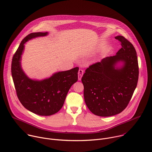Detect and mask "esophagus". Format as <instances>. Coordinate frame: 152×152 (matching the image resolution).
<instances>
[{
    "label": "esophagus",
    "instance_id": "1",
    "mask_svg": "<svg viewBox=\"0 0 152 152\" xmlns=\"http://www.w3.org/2000/svg\"><path fill=\"white\" fill-rule=\"evenodd\" d=\"M83 75V70L82 69H79V72H78V79L79 80H81V78H82Z\"/></svg>",
    "mask_w": 152,
    "mask_h": 152
}]
</instances>
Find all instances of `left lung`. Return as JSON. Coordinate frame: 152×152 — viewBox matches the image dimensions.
<instances>
[{"label": "left lung", "mask_w": 152, "mask_h": 152, "mask_svg": "<svg viewBox=\"0 0 152 152\" xmlns=\"http://www.w3.org/2000/svg\"><path fill=\"white\" fill-rule=\"evenodd\" d=\"M121 48L114 56L93 64L82 77L85 103L90 111L100 117L121 113L128 105L137 87L139 67L137 52L123 36L115 37ZM119 61L121 68L115 67Z\"/></svg>", "instance_id": "8db88e82"}]
</instances>
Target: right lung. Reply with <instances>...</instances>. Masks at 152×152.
Here are the masks:
<instances>
[{"label": "right lung", "instance_id": "obj_1", "mask_svg": "<svg viewBox=\"0 0 152 152\" xmlns=\"http://www.w3.org/2000/svg\"><path fill=\"white\" fill-rule=\"evenodd\" d=\"M48 34V32H36L28 35L21 41L11 63L12 77L20 103L31 112L45 116L55 114L61 109L72 85L77 80L79 70V67H75L39 81L27 77L20 63L24 44L29 39Z\"/></svg>", "mask_w": 152, "mask_h": 152}]
</instances>
